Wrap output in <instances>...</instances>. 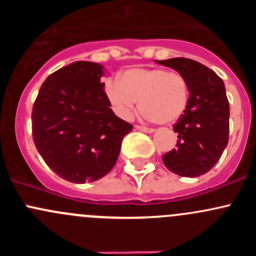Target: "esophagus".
Wrapping results in <instances>:
<instances>
[{
  "instance_id": "esophagus-1",
  "label": "esophagus",
  "mask_w": 256,
  "mask_h": 256,
  "mask_svg": "<svg viewBox=\"0 0 256 256\" xmlns=\"http://www.w3.org/2000/svg\"><path fill=\"white\" fill-rule=\"evenodd\" d=\"M135 128H136V130H138V131H142V132H148V134H152L154 131V128H144V126H140V125H136Z\"/></svg>"
}]
</instances>
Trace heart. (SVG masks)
Segmentation results:
<instances>
[{"instance_id": "b5f03b06", "label": "heart", "mask_w": 256, "mask_h": 256, "mask_svg": "<svg viewBox=\"0 0 256 256\" xmlns=\"http://www.w3.org/2000/svg\"><path fill=\"white\" fill-rule=\"evenodd\" d=\"M105 92L114 110L128 120L140 100V110L146 118L161 125L177 121L186 112L190 86L182 74L162 68H132L118 80H108Z\"/></svg>"}]
</instances>
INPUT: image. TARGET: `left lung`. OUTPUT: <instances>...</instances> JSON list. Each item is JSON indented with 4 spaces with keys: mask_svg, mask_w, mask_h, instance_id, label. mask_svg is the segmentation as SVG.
Here are the masks:
<instances>
[{
    "mask_svg": "<svg viewBox=\"0 0 256 256\" xmlns=\"http://www.w3.org/2000/svg\"><path fill=\"white\" fill-rule=\"evenodd\" d=\"M156 63L182 74L190 86L187 109L174 125L177 148L164 154L162 161L178 176H202L219 161L229 140V102L223 80L192 59Z\"/></svg>",
    "mask_w": 256,
    "mask_h": 256,
    "instance_id": "8db88e82",
    "label": "left lung"
}]
</instances>
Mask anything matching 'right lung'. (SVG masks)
I'll return each instance as SVG.
<instances>
[{
  "label": "right lung",
  "mask_w": 256,
  "mask_h": 256,
  "mask_svg": "<svg viewBox=\"0 0 256 256\" xmlns=\"http://www.w3.org/2000/svg\"><path fill=\"white\" fill-rule=\"evenodd\" d=\"M104 66L74 62L44 80L32 110V135L49 168L73 183L109 174L132 125L114 114L100 82Z\"/></svg>",
  "instance_id": "obj_1"
}]
</instances>
